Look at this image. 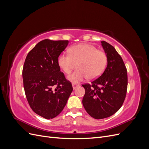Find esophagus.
Listing matches in <instances>:
<instances>
[{
	"mask_svg": "<svg viewBox=\"0 0 149 149\" xmlns=\"http://www.w3.org/2000/svg\"><path fill=\"white\" fill-rule=\"evenodd\" d=\"M72 86H73V89H74L76 88H77L78 86H79V84H76L73 83V84H72Z\"/></svg>",
	"mask_w": 149,
	"mask_h": 149,
	"instance_id": "obj_1",
	"label": "esophagus"
}]
</instances>
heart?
Segmentation results:
<instances>
[{
    "instance_id": "heart-1",
    "label": "heart",
    "mask_w": 149,
    "mask_h": 149,
    "mask_svg": "<svg viewBox=\"0 0 149 149\" xmlns=\"http://www.w3.org/2000/svg\"><path fill=\"white\" fill-rule=\"evenodd\" d=\"M58 63L66 74L70 73L76 65L78 68L68 76V79L77 83L87 78L95 79L100 77L106 68L107 56L93 45L83 43L72 47L70 54H60Z\"/></svg>"
}]
</instances>
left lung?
Instances as JSON below:
<instances>
[{
    "mask_svg": "<svg viewBox=\"0 0 149 149\" xmlns=\"http://www.w3.org/2000/svg\"><path fill=\"white\" fill-rule=\"evenodd\" d=\"M107 56V66L100 77L85 89L83 104L92 118L101 119L115 114L123 106L127 89V73L123 58L111 44L101 41Z\"/></svg>",
    "mask_w": 149,
    "mask_h": 149,
    "instance_id": "8db88e82",
    "label": "left lung"
}]
</instances>
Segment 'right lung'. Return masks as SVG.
<instances>
[{"mask_svg": "<svg viewBox=\"0 0 149 149\" xmlns=\"http://www.w3.org/2000/svg\"><path fill=\"white\" fill-rule=\"evenodd\" d=\"M68 44V40H43L29 52L24 62L22 77L26 100L35 113L47 119L60 113L73 91L58 63Z\"/></svg>", "mask_w": 149, "mask_h": 149, "instance_id": "1", "label": "right lung"}]
</instances>
